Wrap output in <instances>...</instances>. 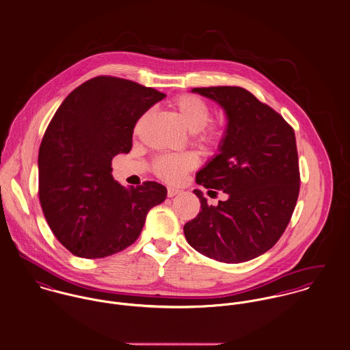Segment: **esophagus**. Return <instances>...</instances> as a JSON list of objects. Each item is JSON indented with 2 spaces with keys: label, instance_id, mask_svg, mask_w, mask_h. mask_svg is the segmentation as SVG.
Wrapping results in <instances>:
<instances>
[{
  "label": "esophagus",
  "instance_id": "esophagus-1",
  "mask_svg": "<svg viewBox=\"0 0 350 350\" xmlns=\"http://www.w3.org/2000/svg\"><path fill=\"white\" fill-rule=\"evenodd\" d=\"M176 194H179V190H178V189H175V187H168V189H167V196H168L170 198L175 197Z\"/></svg>",
  "mask_w": 350,
  "mask_h": 350
}]
</instances>
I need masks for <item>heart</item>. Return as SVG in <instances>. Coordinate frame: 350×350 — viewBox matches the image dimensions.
<instances>
[{"label": "heart", "instance_id": "1", "mask_svg": "<svg viewBox=\"0 0 350 350\" xmlns=\"http://www.w3.org/2000/svg\"><path fill=\"white\" fill-rule=\"evenodd\" d=\"M171 106L180 117L190 132L197 135V140L204 148H218L225 140V128L222 124L210 121V105L194 94H180L171 102ZM140 122L137 124V128ZM196 153H165L157 156L152 163L153 174L168 183L178 182L187 172L198 165Z\"/></svg>", "mask_w": 350, "mask_h": 350}]
</instances>
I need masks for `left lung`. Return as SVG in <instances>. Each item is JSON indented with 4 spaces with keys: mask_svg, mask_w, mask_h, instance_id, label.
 I'll return each mask as SVG.
<instances>
[{
    "mask_svg": "<svg viewBox=\"0 0 350 350\" xmlns=\"http://www.w3.org/2000/svg\"><path fill=\"white\" fill-rule=\"evenodd\" d=\"M218 102L228 128L219 152L197 174L208 196L228 198L207 204L200 190L198 215L183 230L187 243L222 262H243L271 250L293 217L300 189L293 126L271 106L237 86L196 88Z\"/></svg>",
    "mask_w": 350,
    "mask_h": 350,
    "instance_id": "1",
    "label": "left lung"
}]
</instances>
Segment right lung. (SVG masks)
<instances>
[{
	"label": "right lung",
	"instance_id": "obj_1",
	"mask_svg": "<svg viewBox=\"0 0 350 350\" xmlns=\"http://www.w3.org/2000/svg\"><path fill=\"white\" fill-rule=\"evenodd\" d=\"M165 94L100 75L72 90L46 129L39 150V200L57 241L72 254L102 258L132 245L167 189L147 180L125 189L111 160L132 150L139 118Z\"/></svg>",
	"mask_w": 350,
	"mask_h": 350
}]
</instances>
